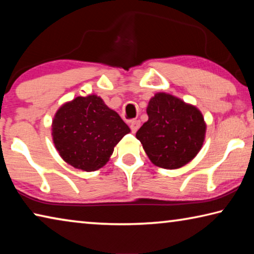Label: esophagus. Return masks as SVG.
<instances>
[{
	"label": "esophagus",
	"instance_id": "1",
	"mask_svg": "<svg viewBox=\"0 0 254 254\" xmlns=\"http://www.w3.org/2000/svg\"><path fill=\"white\" fill-rule=\"evenodd\" d=\"M140 126H141V122L139 121V120H133V121H131V123H130L131 131L133 133H135L137 131V128L140 127Z\"/></svg>",
	"mask_w": 254,
	"mask_h": 254
}]
</instances>
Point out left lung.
<instances>
[{"label": "left lung", "mask_w": 254, "mask_h": 254, "mask_svg": "<svg viewBox=\"0 0 254 254\" xmlns=\"http://www.w3.org/2000/svg\"><path fill=\"white\" fill-rule=\"evenodd\" d=\"M148 121L136 132L154 166L178 169L194 159L203 147L206 123L196 106L167 93H157L147 107Z\"/></svg>", "instance_id": "left-lung-1"}]
</instances>
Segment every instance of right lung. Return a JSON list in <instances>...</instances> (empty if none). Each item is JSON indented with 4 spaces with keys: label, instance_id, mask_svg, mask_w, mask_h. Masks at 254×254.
I'll return each instance as SVG.
<instances>
[{
    "label": "right lung",
    "instance_id": "1",
    "mask_svg": "<svg viewBox=\"0 0 254 254\" xmlns=\"http://www.w3.org/2000/svg\"><path fill=\"white\" fill-rule=\"evenodd\" d=\"M51 127L60 157L83 171L104 167L115 145L131 131L117 112L95 94L77 96L63 104L56 112Z\"/></svg>",
    "mask_w": 254,
    "mask_h": 254
}]
</instances>
